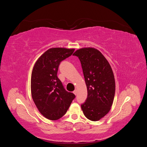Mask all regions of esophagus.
Masks as SVG:
<instances>
[{"label": "esophagus", "instance_id": "1", "mask_svg": "<svg viewBox=\"0 0 147 147\" xmlns=\"http://www.w3.org/2000/svg\"><path fill=\"white\" fill-rule=\"evenodd\" d=\"M73 93H74V94L75 95H77V90H74V92H73Z\"/></svg>", "mask_w": 147, "mask_h": 147}]
</instances>
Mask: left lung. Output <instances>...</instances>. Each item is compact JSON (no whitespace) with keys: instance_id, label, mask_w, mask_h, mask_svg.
<instances>
[{"instance_id":"8db88e82","label":"left lung","mask_w":147,"mask_h":147,"mask_svg":"<svg viewBox=\"0 0 147 147\" xmlns=\"http://www.w3.org/2000/svg\"><path fill=\"white\" fill-rule=\"evenodd\" d=\"M74 56L82 64L88 97L81 105L88 119L97 121L107 114L112 107L115 93V81L112 67L100 51L94 48H80Z\"/></svg>"}]
</instances>
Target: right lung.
Returning <instances> with one entry per match:
<instances>
[{
  "label": "right lung",
  "mask_w": 147,
  "mask_h": 147,
  "mask_svg": "<svg viewBox=\"0 0 147 147\" xmlns=\"http://www.w3.org/2000/svg\"><path fill=\"white\" fill-rule=\"evenodd\" d=\"M75 49L51 48L40 56L31 75L32 99L44 117L57 120L63 117L75 96L67 92L57 77L60 63L72 55Z\"/></svg>",
  "instance_id": "1"
}]
</instances>
